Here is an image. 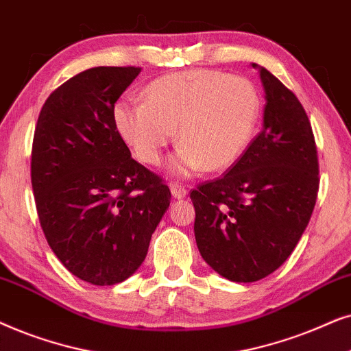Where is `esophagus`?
<instances>
[{
	"label": "esophagus",
	"mask_w": 351,
	"mask_h": 351,
	"mask_svg": "<svg viewBox=\"0 0 351 351\" xmlns=\"http://www.w3.org/2000/svg\"><path fill=\"white\" fill-rule=\"evenodd\" d=\"M170 189H171V194L175 199H183V197H186V194H188V189H186L181 183H171Z\"/></svg>",
	"instance_id": "obj_1"
}]
</instances>
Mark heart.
Instances as JSON below:
<instances>
[{
	"mask_svg": "<svg viewBox=\"0 0 351 351\" xmlns=\"http://www.w3.org/2000/svg\"><path fill=\"white\" fill-rule=\"evenodd\" d=\"M261 99L247 78L210 69L163 75L151 82L144 101L121 97L114 121L139 160L158 165L176 128V175L230 167L245 151L260 119Z\"/></svg>",
	"mask_w": 351,
	"mask_h": 351,
	"instance_id": "1",
	"label": "heart"
}]
</instances>
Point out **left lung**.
<instances>
[{"mask_svg":"<svg viewBox=\"0 0 351 351\" xmlns=\"http://www.w3.org/2000/svg\"><path fill=\"white\" fill-rule=\"evenodd\" d=\"M258 73L266 95L263 128L221 178L191 191L200 255L234 282L263 279L289 258L319 189L305 109L273 73L265 67Z\"/></svg>","mask_w":351,"mask_h":351,"instance_id":"8db88e82","label":"left lung"}]
</instances>
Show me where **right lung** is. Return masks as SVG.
<instances>
[{
  "instance_id": "1",
  "label": "right lung",
  "mask_w": 351,
  "mask_h": 351,
  "mask_svg": "<svg viewBox=\"0 0 351 351\" xmlns=\"http://www.w3.org/2000/svg\"><path fill=\"white\" fill-rule=\"evenodd\" d=\"M141 67H95L41 107L30 176L46 241L73 276L114 286L132 276L170 205V188L132 158L114 106Z\"/></svg>"
}]
</instances>
